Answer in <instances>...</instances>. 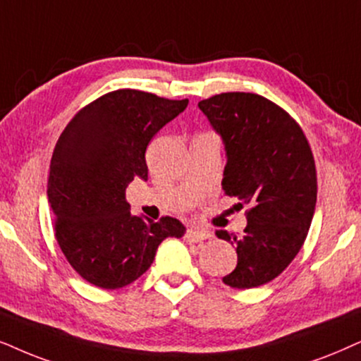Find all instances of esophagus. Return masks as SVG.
I'll use <instances>...</instances> for the list:
<instances>
[{"label":"esophagus","mask_w":361,"mask_h":361,"mask_svg":"<svg viewBox=\"0 0 361 361\" xmlns=\"http://www.w3.org/2000/svg\"><path fill=\"white\" fill-rule=\"evenodd\" d=\"M185 238H186V241H190V243H198V241L208 240L209 233H207V231H202V230H196V228H190V230H186Z\"/></svg>","instance_id":"1"}]
</instances>
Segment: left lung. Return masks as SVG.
Masks as SVG:
<instances>
[{"label":"left lung","mask_w":361,"mask_h":361,"mask_svg":"<svg viewBox=\"0 0 361 361\" xmlns=\"http://www.w3.org/2000/svg\"><path fill=\"white\" fill-rule=\"evenodd\" d=\"M198 106L225 141V195L246 207L243 235L216 236L236 246L238 263L223 283L248 290L275 280L307 240L317 204V168L302 126L276 103L230 91Z\"/></svg>","instance_id":"obj_1"}]
</instances>
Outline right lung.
I'll list each match as a JSON object with an SVG mask.
<instances>
[{
    "label": "right lung",
    "mask_w": 361,
    "mask_h": 361,
    "mask_svg": "<svg viewBox=\"0 0 361 361\" xmlns=\"http://www.w3.org/2000/svg\"><path fill=\"white\" fill-rule=\"evenodd\" d=\"M186 104L148 91H109L81 108L58 138L48 178L54 236L91 285H130L152 267L163 240L185 235L176 218L133 216L125 190L135 178L148 180V143Z\"/></svg>",
    "instance_id": "add662e5"
}]
</instances>
